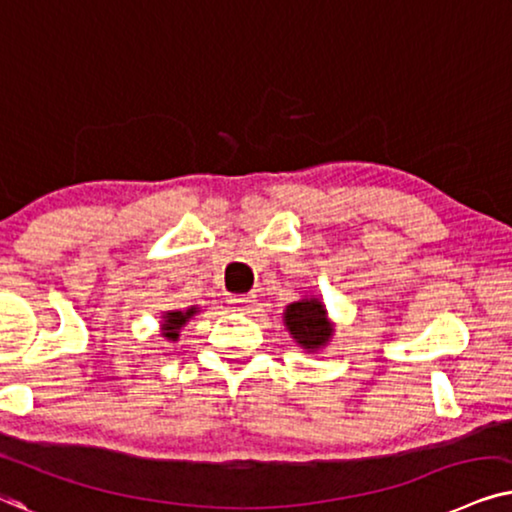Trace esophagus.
Instances as JSON below:
<instances>
[{
	"label": "esophagus",
	"mask_w": 512,
	"mask_h": 512,
	"mask_svg": "<svg viewBox=\"0 0 512 512\" xmlns=\"http://www.w3.org/2000/svg\"><path fill=\"white\" fill-rule=\"evenodd\" d=\"M227 302L234 306L236 311H248L255 304V295H229Z\"/></svg>",
	"instance_id": "1"
}]
</instances>
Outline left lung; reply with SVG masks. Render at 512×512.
<instances>
[{
    "label": "left lung",
    "mask_w": 512,
    "mask_h": 512,
    "mask_svg": "<svg viewBox=\"0 0 512 512\" xmlns=\"http://www.w3.org/2000/svg\"><path fill=\"white\" fill-rule=\"evenodd\" d=\"M283 323L297 346H302L309 353L325 349L335 335V323H330L325 304L316 295H304L297 302L285 306Z\"/></svg>",
    "instance_id": "1"
}]
</instances>
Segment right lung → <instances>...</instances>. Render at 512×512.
Returning <instances> with one entry per match:
<instances>
[{
    "label": "right lung",
    "mask_w": 512,
    "mask_h": 512,
    "mask_svg": "<svg viewBox=\"0 0 512 512\" xmlns=\"http://www.w3.org/2000/svg\"><path fill=\"white\" fill-rule=\"evenodd\" d=\"M199 309L189 306L185 311H166L161 316V337H166L168 342H177L180 339V330L187 325L189 318H194Z\"/></svg>",
    "instance_id": "obj_1"
}]
</instances>
